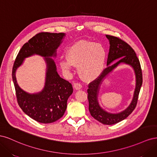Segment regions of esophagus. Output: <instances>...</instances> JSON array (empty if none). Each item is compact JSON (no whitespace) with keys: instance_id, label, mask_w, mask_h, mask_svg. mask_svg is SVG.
<instances>
[{"instance_id":"esophagus-1","label":"esophagus","mask_w":157,"mask_h":157,"mask_svg":"<svg viewBox=\"0 0 157 157\" xmlns=\"http://www.w3.org/2000/svg\"><path fill=\"white\" fill-rule=\"evenodd\" d=\"M73 87L75 90H80L82 88V85L80 84V83H75Z\"/></svg>"}]
</instances>
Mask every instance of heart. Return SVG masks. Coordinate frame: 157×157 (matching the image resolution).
I'll return each mask as SVG.
<instances>
[{"instance_id":"obj_1","label":"heart","mask_w":157,"mask_h":157,"mask_svg":"<svg viewBox=\"0 0 157 157\" xmlns=\"http://www.w3.org/2000/svg\"><path fill=\"white\" fill-rule=\"evenodd\" d=\"M106 50L99 43L79 41L69 47L66 53L67 59L61 58L59 65L63 71L69 73L72 66L78 67V73L86 81L98 78L104 69Z\"/></svg>"}]
</instances>
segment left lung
<instances>
[{
	"mask_svg": "<svg viewBox=\"0 0 157 157\" xmlns=\"http://www.w3.org/2000/svg\"><path fill=\"white\" fill-rule=\"evenodd\" d=\"M106 37L110 44L107 61V67L103 70L97 79L90 83L87 92L89 111L92 117L103 124L112 125L125 119L134 110L143 79L140 61L132 47L119 38L107 35H106ZM115 60L117 61L112 64ZM121 64L130 65L134 70L136 76V87L132 101L128 107L122 112L112 113L107 112L99 105L98 101L99 89L104 80L114 69Z\"/></svg>",
	"mask_w": 157,
	"mask_h": 157,
	"instance_id": "obj_1",
	"label": "left lung"
}]
</instances>
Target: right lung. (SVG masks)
Segmentation results:
<instances>
[{
    "label": "right lung",
    "instance_id": "obj_1",
    "mask_svg": "<svg viewBox=\"0 0 157 157\" xmlns=\"http://www.w3.org/2000/svg\"><path fill=\"white\" fill-rule=\"evenodd\" d=\"M65 35L63 33H40L36 35L22 46L13 66L12 80L19 105L27 115L44 124L54 122L63 117L67 109V99L73 92L71 84L60 77L55 61L52 58L56 57L57 49ZM34 55L44 58L47 65L46 77L44 89L39 93L30 94L18 86L15 73L25 58Z\"/></svg>",
    "mask_w": 157,
    "mask_h": 157
}]
</instances>
